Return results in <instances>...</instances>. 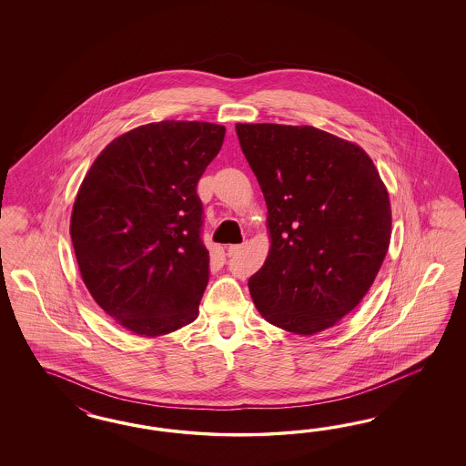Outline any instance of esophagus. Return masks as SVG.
Segmentation results:
<instances>
[{
	"label": "esophagus",
	"mask_w": 466,
	"mask_h": 466,
	"mask_svg": "<svg viewBox=\"0 0 466 466\" xmlns=\"http://www.w3.org/2000/svg\"><path fill=\"white\" fill-rule=\"evenodd\" d=\"M242 249H244V244H232V246L227 248V254H228V256H236V254H239Z\"/></svg>",
	"instance_id": "1"
}]
</instances>
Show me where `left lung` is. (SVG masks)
Listing matches in <instances>:
<instances>
[{
    "instance_id": "1",
    "label": "left lung",
    "mask_w": 466,
    "mask_h": 466,
    "mask_svg": "<svg viewBox=\"0 0 466 466\" xmlns=\"http://www.w3.org/2000/svg\"><path fill=\"white\" fill-rule=\"evenodd\" d=\"M236 131L268 207V258L248 282L254 306L271 325L319 333L362 300L381 268L388 191L360 147L318 127Z\"/></svg>"
}]
</instances>
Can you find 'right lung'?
I'll list each match as a JSON object with an SVG mask.
<instances>
[{
    "mask_svg": "<svg viewBox=\"0 0 466 466\" xmlns=\"http://www.w3.org/2000/svg\"><path fill=\"white\" fill-rule=\"evenodd\" d=\"M224 137L226 127L199 121L135 127L100 152L78 189L70 234L82 279L137 335L197 319L210 277L197 186Z\"/></svg>",
    "mask_w": 466,
    "mask_h": 466,
    "instance_id": "add662e5",
    "label": "right lung"
}]
</instances>
